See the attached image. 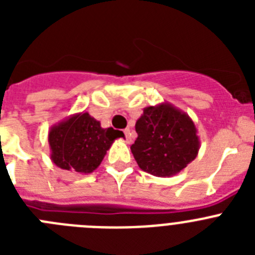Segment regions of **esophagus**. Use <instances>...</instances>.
Returning <instances> with one entry per match:
<instances>
[{"label":"esophagus","instance_id":"obj_1","mask_svg":"<svg viewBox=\"0 0 255 255\" xmlns=\"http://www.w3.org/2000/svg\"><path fill=\"white\" fill-rule=\"evenodd\" d=\"M124 132H125V135H126V141H128V143H132V139H131V136H130V129H125L124 130Z\"/></svg>","mask_w":255,"mask_h":255}]
</instances>
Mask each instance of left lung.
Here are the masks:
<instances>
[{"label":"left lung","mask_w":255,"mask_h":255,"mask_svg":"<svg viewBox=\"0 0 255 255\" xmlns=\"http://www.w3.org/2000/svg\"><path fill=\"white\" fill-rule=\"evenodd\" d=\"M138 138L130 149L139 167L171 177L197 158L200 140L190 116L168 102L149 106L135 124Z\"/></svg>","instance_id":"left-lung-1"}]
</instances>
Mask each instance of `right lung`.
I'll list each match as a JSON object with an SVG mask.
<instances>
[{"mask_svg":"<svg viewBox=\"0 0 255 255\" xmlns=\"http://www.w3.org/2000/svg\"><path fill=\"white\" fill-rule=\"evenodd\" d=\"M123 136L120 130L103 129L88 112H79L49 129V155L57 167L87 175L98 168L112 143Z\"/></svg>","mask_w":255,"mask_h":255,"instance_id":"obj_1","label":"right lung"}]
</instances>
